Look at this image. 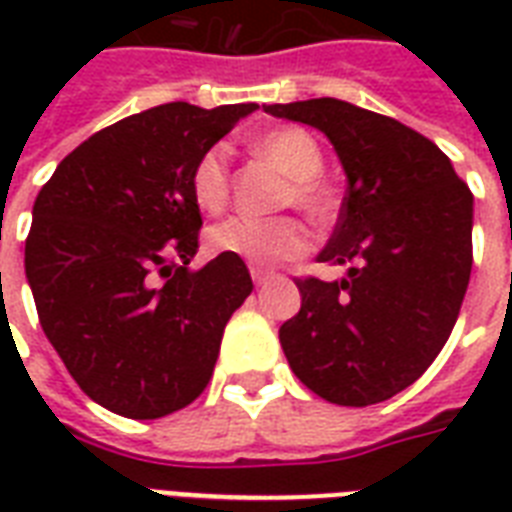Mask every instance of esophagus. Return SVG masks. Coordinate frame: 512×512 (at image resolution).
<instances>
[{
  "label": "esophagus",
  "instance_id": "esophagus-1",
  "mask_svg": "<svg viewBox=\"0 0 512 512\" xmlns=\"http://www.w3.org/2000/svg\"><path fill=\"white\" fill-rule=\"evenodd\" d=\"M273 273H268V271H263V268H252V281H255L257 287H263L265 281L271 279Z\"/></svg>",
  "mask_w": 512,
  "mask_h": 512
}]
</instances>
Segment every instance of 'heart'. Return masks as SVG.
I'll return each instance as SVG.
<instances>
[{
	"label": "heart",
	"instance_id": "1",
	"mask_svg": "<svg viewBox=\"0 0 512 512\" xmlns=\"http://www.w3.org/2000/svg\"><path fill=\"white\" fill-rule=\"evenodd\" d=\"M255 156L287 175L279 207L300 209L311 223L327 225L337 212V196L324 180V151L319 140L300 127H273L252 140ZM191 193L204 212H220L231 199V154L212 146L196 159ZM207 244L215 255L241 257L252 268H273L284 260L303 257L311 249V233L297 217H228L209 228Z\"/></svg>",
	"mask_w": 512,
	"mask_h": 512
}]
</instances>
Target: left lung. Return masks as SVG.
<instances>
[{
    "instance_id": "8db88e82",
    "label": "left lung",
    "mask_w": 512,
    "mask_h": 512,
    "mask_svg": "<svg viewBox=\"0 0 512 512\" xmlns=\"http://www.w3.org/2000/svg\"><path fill=\"white\" fill-rule=\"evenodd\" d=\"M273 116L332 140L348 193L319 263L348 279L300 276V313L279 329L297 380L329 404L388 401L441 353L473 268V193L412 127L335 98L273 103Z\"/></svg>"
}]
</instances>
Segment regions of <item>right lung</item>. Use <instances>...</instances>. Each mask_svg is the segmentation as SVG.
Segmentation results:
<instances>
[{"label":"right lung","mask_w":512,"mask_h":512,"mask_svg":"<svg viewBox=\"0 0 512 512\" xmlns=\"http://www.w3.org/2000/svg\"><path fill=\"white\" fill-rule=\"evenodd\" d=\"M255 103H167L95 132L34 201L26 276L44 335L76 385L130 420L207 388L223 329L252 292L241 257L199 271L193 164Z\"/></svg>","instance_id":"1"}]
</instances>
